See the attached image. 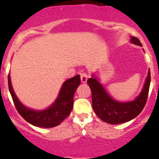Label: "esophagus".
<instances>
[{
    "label": "esophagus",
    "mask_w": 159,
    "mask_h": 159,
    "mask_svg": "<svg viewBox=\"0 0 159 159\" xmlns=\"http://www.w3.org/2000/svg\"><path fill=\"white\" fill-rule=\"evenodd\" d=\"M88 79V75H87L86 73H82V74L80 75V80L82 84H85V83H87Z\"/></svg>",
    "instance_id": "obj_1"
}]
</instances>
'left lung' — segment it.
<instances>
[{
  "label": "left lung",
  "mask_w": 159,
  "mask_h": 159,
  "mask_svg": "<svg viewBox=\"0 0 159 159\" xmlns=\"http://www.w3.org/2000/svg\"><path fill=\"white\" fill-rule=\"evenodd\" d=\"M130 42L136 45L142 46L140 40L134 36H132ZM150 84L151 71H149L139 95L133 101L122 102L112 99L98 80L92 76V78L88 80V84L92 91L94 111L102 121L110 124H119L130 121L139 116L145 107L148 97Z\"/></svg>",
  "instance_id": "obj_1"
}]
</instances>
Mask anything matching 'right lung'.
Wrapping results in <instances>:
<instances>
[{
    "label": "right lung",
    "mask_w": 159,
    "mask_h": 159,
    "mask_svg": "<svg viewBox=\"0 0 159 159\" xmlns=\"http://www.w3.org/2000/svg\"><path fill=\"white\" fill-rule=\"evenodd\" d=\"M8 89L18 113L30 124L39 127L50 128L58 126L69 116L73 108V98L75 90L80 84V76H75L63 84L57 99L48 108L43 111H35L26 107L20 102L12 89L10 76L8 75Z\"/></svg>",
    "instance_id": "1"
}]
</instances>
